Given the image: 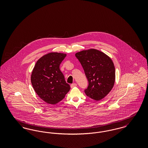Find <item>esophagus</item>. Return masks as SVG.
I'll return each mask as SVG.
<instances>
[{"instance_id": "1", "label": "esophagus", "mask_w": 148, "mask_h": 148, "mask_svg": "<svg viewBox=\"0 0 148 148\" xmlns=\"http://www.w3.org/2000/svg\"><path fill=\"white\" fill-rule=\"evenodd\" d=\"M77 86V84L76 83H73L71 85V88H73L74 87H76Z\"/></svg>"}]
</instances>
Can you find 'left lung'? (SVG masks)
<instances>
[{"instance_id": "1", "label": "left lung", "mask_w": 148, "mask_h": 148, "mask_svg": "<svg viewBox=\"0 0 148 148\" xmlns=\"http://www.w3.org/2000/svg\"><path fill=\"white\" fill-rule=\"evenodd\" d=\"M82 64L89 85L85 94L96 101L106 96L114 86L115 69L112 59L95 49L82 50L75 54Z\"/></svg>"}]
</instances>
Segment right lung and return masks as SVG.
Here are the masks:
<instances>
[{
    "instance_id": "right-lung-1",
    "label": "right lung",
    "mask_w": 148,
    "mask_h": 148,
    "mask_svg": "<svg viewBox=\"0 0 148 148\" xmlns=\"http://www.w3.org/2000/svg\"><path fill=\"white\" fill-rule=\"evenodd\" d=\"M66 54L49 53L41 57L32 73L31 82L38 95L45 102L54 105L62 100L71 89L59 66Z\"/></svg>"
}]
</instances>
